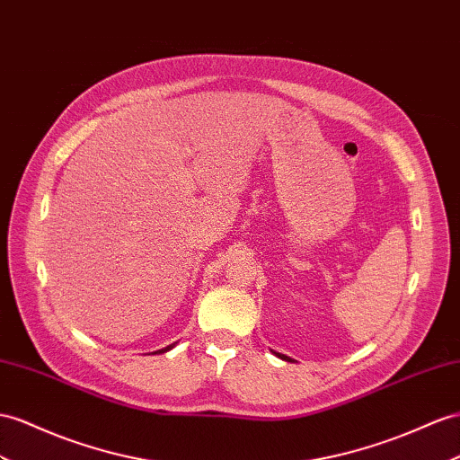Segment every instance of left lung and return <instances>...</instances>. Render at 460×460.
Masks as SVG:
<instances>
[{
	"mask_svg": "<svg viewBox=\"0 0 460 460\" xmlns=\"http://www.w3.org/2000/svg\"><path fill=\"white\" fill-rule=\"evenodd\" d=\"M274 353H276V351H274ZM276 356H278V358H281V359H286V361H289V358H288V356H281V353H276Z\"/></svg>",
	"mask_w": 460,
	"mask_h": 460,
	"instance_id": "obj_1",
	"label": "left lung"
}]
</instances>
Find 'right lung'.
<instances>
[{"mask_svg":"<svg viewBox=\"0 0 460 460\" xmlns=\"http://www.w3.org/2000/svg\"><path fill=\"white\" fill-rule=\"evenodd\" d=\"M174 344H176V342H174ZM174 344H171V346H167V348H163V349L153 351V353H164V351H169V349H172V348H174Z\"/></svg>","mask_w":460,"mask_h":460,"instance_id":"add662e5","label":"right lung"}]
</instances>
